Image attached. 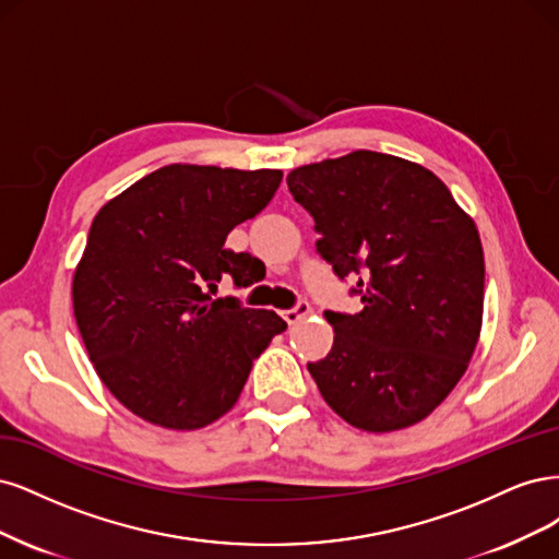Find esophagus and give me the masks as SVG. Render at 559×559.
I'll return each mask as SVG.
<instances>
[{"label": "esophagus", "mask_w": 559, "mask_h": 559, "mask_svg": "<svg viewBox=\"0 0 559 559\" xmlns=\"http://www.w3.org/2000/svg\"><path fill=\"white\" fill-rule=\"evenodd\" d=\"M309 313H311V306H309V301H306V299H299L295 306H290V309H285L281 316L285 318L287 325H295L297 320H301L304 316H309Z\"/></svg>", "instance_id": "34e87169"}]
</instances>
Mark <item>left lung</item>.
<instances>
[{
    "label": "left lung",
    "mask_w": 559,
    "mask_h": 559,
    "mask_svg": "<svg viewBox=\"0 0 559 559\" xmlns=\"http://www.w3.org/2000/svg\"><path fill=\"white\" fill-rule=\"evenodd\" d=\"M287 190L311 213L318 255L362 311H328L334 346L309 362L341 418L394 431L427 418L457 385L483 320L485 262L474 221L420 165L373 151L306 165Z\"/></svg>",
    "instance_id": "left-lung-1"
}]
</instances>
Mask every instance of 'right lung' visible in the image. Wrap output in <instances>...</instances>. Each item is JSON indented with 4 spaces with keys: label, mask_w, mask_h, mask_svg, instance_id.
<instances>
[{
    "label": "right lung",
    "mask_w": 559,
    "mask_h": 559,
    "mask_svg": "<svg viewBox=\"0 0 559 559\" xmlns=\"http://www.w3.org/2000/svg\"><path fill=\"white\" fill-rule=\"evenodd\" d=\"M278 169L169 165L95 215L74 274V316L102 383L134 416L200 429L237 404L253 359L285 320L213 299L253 283L227 234L272 202Z\"/></svg>",
    "instance_id": "add662e5"
}]
</instances>
